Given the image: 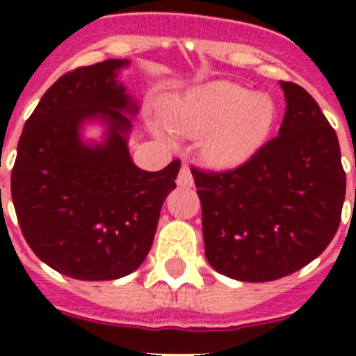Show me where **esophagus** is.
<instances>
[{
    "label": "esophagus",
    "mask_w": 356,
    "mask_h": 356,
    "mask_svg": "<svg viewBox=\"0 0 356 356\" xmlns=\"http://www.w3.org/2000/svg\"><path fill=\"white\" fill-rule=\"evenodd\" d=\"M176 184L180 185V187H193L194 184V178H193V172H191V168H188L187 163H184L180 169V175H178V180Z\"/></svg>",
    "instance_id": "esophagus-1"
}]
</instances>
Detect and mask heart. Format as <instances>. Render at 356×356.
I'll return each instance as SVG.
<instances>
[{
  "mask_svg": "<svg viewBox=\"0 0 356 356\" xmlns=\"http://www.w3.org/2000/svg\"><path fill=\"white\" fill-rule=\"evenodd\" d=\"M273 121L275 105L267 96L234 83H212L188 94L169 127L191 137L216 130L207 140V155L217 165H235L259 146Z\"/></svg>",
  "mask_w": 356,
  "mask_h": 356,
  "instance_id": "obj_1",
  "label": "heart"
}]
</instances>
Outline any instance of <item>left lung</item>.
<instances>
[{
  "mask_svg": "<svg viewBox=\"0 0 356 356\" xmlns=\"http://www.w3.org/2000/svg\"><path fill=\"white\" fill-rule=\"evenodd\" d=\"M280 85L287 106L278 137L232 171L193 169L207 260L238 282L300 271L341 222L346 172L337 134L303 87Z\"/></svg>",
  "mask_w": 356,
  "mask_h": 356,
  "instance_id": "left-lung-1",
  "label": "left lung"
}]
</instances>
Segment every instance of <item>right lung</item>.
<instances>
[{
	"label": "right lung",
	"instance_id": "right-lung-1",
	"mask_svg": "<svg viewBox=\"0 0 356 356\" xmlns=\"http://www.w3.org/2000/svg\"><path fill=\"white\" fill-rule=\"evenodd\" d=\"M130 60L108 58L67 72L28 118L12 169V201L31 251L85 282L118 280L147 257L180 160L143 171L128 151L139 103L118 80ZM106 124L85 143L87 122Z\"/></svg>",
	"mask_w": 356,
	"mask_h": 356
}]
</instances>
